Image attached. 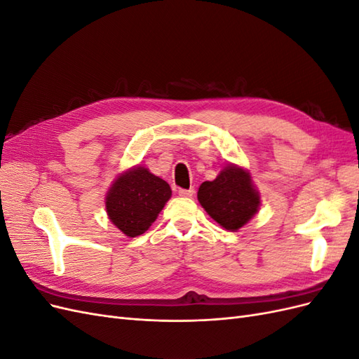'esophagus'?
I'll return each instance as SVG.
<instances>
[{"label": "esophagus", "instance_id": "1", "mask_svg": "<svg viewBox=\"0 0 359 359\" xmlns=\"http://www.w3.org/2000/svg\"><path fill=\"white\" fill-rule=\"evenodd\" d=\"M178 194H180V196H182V198H191L193 196V194H194V190L193 189H180L178 190Z\"/></svg>", "mask_w": 359, "mask_h": 359}]
</instances>
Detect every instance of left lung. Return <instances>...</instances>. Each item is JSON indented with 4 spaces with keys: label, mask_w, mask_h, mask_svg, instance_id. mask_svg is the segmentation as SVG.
Wrapping results in <instances>:
<instances>
[{
    "label": "left lung",
    "mask_w": 359,
    "mask_h": 359,
    "mask_svg": "<svg viewBox=\"0 0 359 359\" xmlns=\"http://www.w3.org/2000/svg\"><path fill=\"white\" fill-rule=\"evenodd\" d=\"M198 199L211 219L227 231L243 227L257 212L260 203L250 175L236 166H227L214 181L202 182Z\"/></svg>",
    "instance_id": "obj_1"
}]
</instances>
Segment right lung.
Returning a JSON list of instances; mask_svg holds the SVG:
<instances>
[{
    "label": "right lung",
    "instance_id": "obj_1",
    "mask_svg": "<svg viewBox=\"0 0 359 359\" xmlns=\"http://www.w3.org/2000/svg\"><path fill=\"white\" fill-rule=\"evenodd\" d=\"M170 194L166 181L137 166L114 182L106 196L107 215L119 231L135 238L156 222Z\"/></svg>",
    "mask_w": 359,
    "mask_h": 359
}]
</instances>
